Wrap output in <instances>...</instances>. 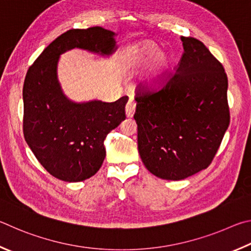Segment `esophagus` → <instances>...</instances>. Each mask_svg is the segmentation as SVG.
<instances>
[{"mask_svg":"<svg viewBox=\"0 0 251 251\" xmlns=\"http://www.w3.org/2000/svg\"><path fill=\"white\" fill-rule=\"evenodd\" d=\"M135 107H137V103L134 102L133 99H130L128 103L126 105V114L128 118H132L135 112Z\"/></svg>","mask_w":251,"mask_h":251,"instance_id":"34e87169","label":"esophagus"}]
</instances>
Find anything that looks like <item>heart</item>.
<instances>
[{"mask_svg":"<svg viewBox=\"0 0 251 251\" xmlns=\"http://www.w3.org/2000/svg\"><path fill=\"white\" fill-rule=\"evenodd\" d=\"M159 51V46L154 43H146L139 48L137 51V59L138 64H144L148 60H150L153 56L156 55ZM171 63H172V58L168 54V52H159L155 56L154 61L150 70V74L147 78V83L149 86H156L162 79H163L166 70L169 69Z\"/></svg>","mask_w":251,"mask_h":251,"instance_id":"heart-1","label":"heart"}]
</instances>
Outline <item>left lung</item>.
<instances>
[{
    "instance_id": "obj_1",
    "label": "left lung",
    "mask_w": 251,
    "mask_h": 251,
    "mask_svg": "<svg viewBox=\"0 0 251 251\" xmlns=\"http://www.w3.org/2000/svg\"><path fill=\"white\" fill-rule=\"evenodd\" d=\"M178 67L156 91H137L134 119L143 164L179 181L208 168L229 126L228 79L203 43L181 37Z\"/></svg>"
}]
</instances>
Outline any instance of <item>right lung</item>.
<instances>
[{
    "instance_id": "add662e5",
    "label": "right lung",
    "mask_w": 251,
    "mask_h": 251,
    "mask_svg": "<svg viewBox=\"0 0 251 251\" xmlns=\"http://www.w3.org/2000/svg\"><path fill=\"white\" fill-rule=\"evenodd\" d=\"M116 33L100 26L69 29L43 50L26 74L23 87L25 141L52 176L81 182L98 172L105 157L104 139L126 119L128 97L114 102H74L57 77L59 56L79 48L109 56Z\"/></svg>"
}]
</instances>
